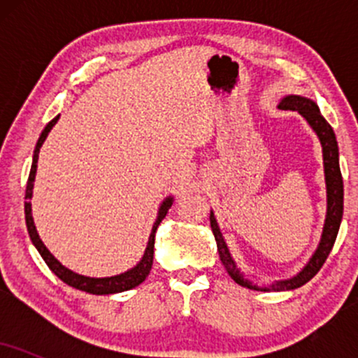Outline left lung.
Masks as SVG:
<instances>
[{"label":"left lung","mask_w":358,"mask_h":358,"mask_svg":"<svg viewBox=\"0 0 358 358\" xmlns=\"http://www.w3.org/2000/svg\"><path fill=\"white\" fill-rule=\"evenodd\" d=\"M278 108L282 110H296V113L301 114L320 139L323 153L324 185H327V215H324L322 239H320L318 248H316L313 256L310 257V261L305 264V268L289 279H279V281L269 282L268 286H259L256 282H252L250 279L245 278V274L242 273L239 266L236 264V261L232 259L231 250H229L227 244H225L224 236H222L219 224H217L215 215H213V210H210V227L213 231V236H215L217 250H219L220 261L222 264H224L225 271H227L229 276H231L237 285L256 291H289L306 285V282L322 269L324 261H327L328 254H330V250L335 244L336 234H338L340 224H342L343 217V180L342 173H340L338 163V143H336V136L334 129H331V126L328 124L327 119L322 116L316 102L308 99V97L289 94V96H285L279 101Z\"/></svg>","instance_id":"left-lung-1"}]
</instances>
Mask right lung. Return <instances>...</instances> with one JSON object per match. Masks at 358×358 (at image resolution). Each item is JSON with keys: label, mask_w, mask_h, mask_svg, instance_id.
I'll return each instance as SVG.
<instances>
[{"label": "right lung", "mask_w": 358, "mask_h": 358, "mask_svg": "<svg viewBox=\"0 0 358 358\" xmlns=\"http://www.w3.org/2000/svg\"><path fill=\"white\" fill-rule=\"evenodd\" d=\"M60 116L53 117L45 129L40 134L38 141H36L35 151H34V162H31V170L30 175H28V182H27V192H24V220H27V229L28 234H30V239L34 242V245L36 248V250L40 252V256L43 257V261L47 262V266L50 268V271L55 274L57 278H60L65 285L76 287V289L85 291V293L90 294H114V293H122V291L127 289H133L141 285L143 281L148 278L150 274L151 266H153V254H155V234L158 225L162 224V220L165 219L168 210L170 207L173 205V195L166 196L158 207V213H156V220L153 224V229H151L150 234V239H148L145 254L143 257L139 259V262L134 268L124 271V273L116 274V276H108V278H90V276H82V274H77L71 271L69 268H65L60 261H57L55 256L47 249V245L43 244L42 239H40L38 232H36L35 227V222H34V215H31V195H34V183H35V175H36V163H38V153H40V148L47 139L48 133L52 131V127L57 124Z\"/></svg>", "instance_id": "add662e5"}]
</instances>
